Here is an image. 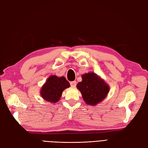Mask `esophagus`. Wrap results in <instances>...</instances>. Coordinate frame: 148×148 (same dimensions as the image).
<instances>
[{"mask_svg": "<svg viewBox=\"0 0 148 148\" xmlns=\"http://www.w3.org/2000/svg\"><path fill=\"white\" fill-rule=\"evenodd\" d=\"M70 85H71V86H72V87H75L76 85H77V82H76V81L71 82H70Z\"/></svg>", "mask_w": 148, "mask_h": 148, "instance_id": "esophagus-1", "label": "esophagus"}]
</instances>
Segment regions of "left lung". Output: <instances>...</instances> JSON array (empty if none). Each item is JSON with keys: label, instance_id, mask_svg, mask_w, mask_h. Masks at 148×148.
I'll return each mask as SVG.
<instances>
[{"label": "left lung", "instance_id": "left-lung-1", "mask_svg": "<svg viewBox=\"0 0 148 148\" xmlns=\"http://www.w3.org/2000/svg\"><path fill=\"white\" fill-rule=\"evenodd\" d=\"M82 78V81L77 84V87L85 102L92 106L101 102L109 93L108 85L94 72L83 74Z\"/></svg>", "mask_w": 148, "mask_h": 148}]
</instances>
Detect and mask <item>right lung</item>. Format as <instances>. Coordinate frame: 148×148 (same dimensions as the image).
I'll list each match as a JSON object with an SVG mask.
<instances>
[{"instance_id": "right-lung-1", "label": "right lung", "mask_w": 148, "mask_h": 148, "mask_svg": "<svg viewBox=\"0 0 148 148\" xmlns=\"http://www.w3.org/2000/svg\"><path fill=\"white\" fill-rule=\"evenodd\" d=\"M70 85L64 77L51 75L42 87L40 95L45 101L55 103L60 99L63 91Z\"/></svg>"}]
</instances>
